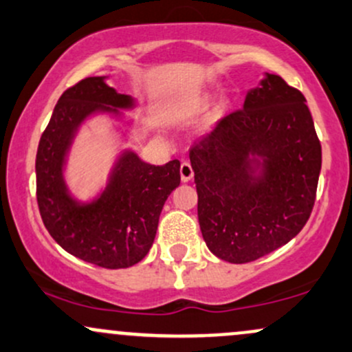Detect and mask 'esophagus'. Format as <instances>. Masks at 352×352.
I'll return each mask as SVG.
<instances>
[{"instance_id":"obj_1","label":"esophagus","mask_w":352,"mask_h":352,"mask_svg":"<svg viewBox=\"0 0 352 352\" xmlns=\"http://www.w3.org/2000/svg\"><path fill=\"white\" fill-rule=\"evenodd\" d=\"M180 179H182V182H190L193 179V168L188 162H182V165H180Z\"/></svg>"}]
</instances>
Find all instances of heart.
<instances>
[{"label": "heart", "instance_id": "obj_1", "mask_svg": "<svg viewBox=\"0 0 352 352\" xmlns=\"http://www.w3.org/2000/svg\"><path fill=\"white\" fill-rule=\"evenodd\" d=\"M201 104H205V100H201ZM221 109H223V104H220V106H218V107H217V111H215V112H217V114H218V112H220V111H221Z\"/></svg>", "mask_w": 352, "mask_h": 352}]
</instances>
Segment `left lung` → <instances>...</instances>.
<instances>
[{"label":"left lung","instance_id":"obj_1","mask_svg":"<svg viewBox=\"0 0 352 352\" xmlns=\"http://www.w3.org/2000/svg\"><path fill=\"white\" fill-rule=\"evenodd\" d=\"M208 250L248 263L288 243L313 210L321 144L305 96L268 74L190 148Z\"/></svg>","mask_w":352,"mask_h":352}]
</instances>
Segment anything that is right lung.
Wrapping results in <instances>:
<instances>
[{"mask_svg": "<svg viewBox=\"0 0 352 352\" xmlns=\"http://www.w3.org/2000/svg\"><path fill=\"white\" fill-rule=\"evenodd\" d=\"M106 79L86 78L59 98L36 153V197L58 245L87 263L119 270L139 263L151 250L165 200L180 185V162L152 165L125 148L102 192L87 201L72 195L64 170L80 125L98 114L132 124L120 111L135 109V99Z\"/></svg>", "mask_w": 352, "mask_h": 352, "instance_id": "add662e5", "label": "right lung"}]
</instances>
